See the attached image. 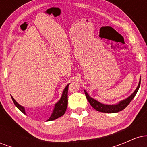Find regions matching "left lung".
<instances>
[{"instance_id": "left-lung-1", "label": "left lung", "mask_w": 147, "mask_h": 147, "mask_svg": "<svg viewBox=\"0 0 147 147\" xmlns=\"http://www.w3.org/2000/svg\"><path fill=\"white\" fill-rule=\"evenodd\" d=\"M140 82L141 77L140 78L139 83H138V86L136 88V90H134V92H133L129 97H128L127 98H126L125 99H123V100L120 101V102H119L115 104H102V103L98 102V101H97L96 99L92 98L85 90H84V92H85L86 97L88 102L90 103V104L92 106V107H93L96 111L102 113H118L119 112V111L124 110L126 106L129 105L130 102L132 101V99L134 98L136 93H137L138 89H139L140 88Z\"/></svg>"}]
</instances>
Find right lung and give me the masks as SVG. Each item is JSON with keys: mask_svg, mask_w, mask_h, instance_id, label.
<instances>
[{"mask_svg": "<svg viewBox=\"0 0 147 147\" xmlns=\"http://www.w3.org/2000/svg\"><path fill=\"white\" fill-rule=\"evenodd\" d=\"M69 84H68V85L65 86V88H64L63 92H62V95L61 97L59 100L55 104L53 111H52L51 115L49 117V119L46 120L47 122H48V121L55 120V119H57V118L61 117V116L63 115L64 113H65L67 109V106H68V88L69 86ZM11 99H12L13 102H14V104H15V106H16L23 113L26 115L24 106L20 105V104L16 102V100L13 98L12 96L11 95Z\"/></svg>", "mask_w": 147, "mask_h": 147, "instance_id": "1", "label": "right lung"}]
</instances>
